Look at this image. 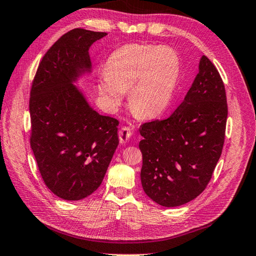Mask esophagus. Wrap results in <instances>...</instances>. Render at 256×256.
Masks as SVG:
<instances>
[{
    "label": "esophagus",
    "instance_id": "34e87169",
    "mask_svg": "<svg viewBox=\"0 0 256 256\" xmlns=\"http://www.w3.org/2000/svg\"><path fill=\"white\" fill-rule=\"evenodd\" d=\"M132 129H130L129 127L127 126H124L120 128V130H119L118 132V136H119V141H120L122 144H127L128 141L130 140V138H132Z\"/></svg>",
    "mask_w": 256,
    "mask_h": 256
}]
</instances>
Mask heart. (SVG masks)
I'll list each match as a JSON object with an SVG mask.
<instances>
[{
  "instance_id": "obj_1",
  "label": "heart",
  "mask_w": 256,
  "mask_h": 256,
  "mask_svg": "<svg viewBox=\"0 0 256 256\" xmlns=\"http://www.w3.org/2000/svg\"><path fill=\"white\" fill-rule=\"evenodd\" d=\"M180 60L172 48L127 44L106 61L98 90L106 104L116 108L129 90V106L139 118H153L166 110L178 86Z\"/></svg>"
}]
</instances>
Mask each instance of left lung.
Returning a JSON list of instances; mask_svg holds the SVG:
<instances>
[{"mask_svg": "<svg viewBox=\"0 0 256 256\" xmlns=\"http://www.w3.org/2000/svg\"><path fill=\"white\" fill-rule=\"evenodd\" d=\"M226 116L222 78L202 56L200 72L172 115L139 129L141 184L153 202L176 207L202 194L222 152Z\"/></svg>", "mask_w": 256, "mask_h": 256, "instance_id": "left-lung-1", "label": "left lung"}]
</instances>
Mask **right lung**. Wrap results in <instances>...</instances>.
<instances>
[{
    "instance_id": "right-lung-1",
    "label": "right lung",
    "mask_w": 256,
    "mask_h": 256,
    "mask_svg": "<svg viewBox=\"0 0 256 256\" xmlns=\"http://www.w3.org/2000/svg\"><path fill=\"white\" fill-rule=\"evenodd\" d=\"M106 32L76 28L47 51L34 78L30 146L42 178L66 200L90 196L118 146L117 119L94 110L73 82L90 72L88 49Z\"/></svg>"
}]
</instances>
